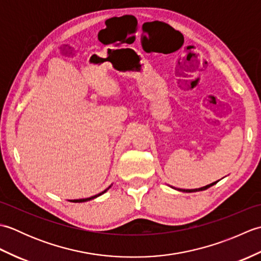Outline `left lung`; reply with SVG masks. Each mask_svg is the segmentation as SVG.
I'll use <instances>...</instances> for the list:
<instances>
[{"label": "left lung", "instance_id": "left-lung-1", "mask_svg": "<svg viewBox=\"0 0 261 261\" xmlns=\"http://www.w3.org/2000/svg\"><path fill=\"white\" fill-rule=\"evenodd\" d=\"M214 184H216V181L212 182V184H210V185H206V186H204V187H201V188H195V190H179V191H181V192H186V193H192V192H198V191H204V190H207V188H208V187H211V186H213Z\"/></svg>", "mask_w": 261, "mask_h": 261}]
</instances>
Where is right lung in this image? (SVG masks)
<instances>
[{"label":"right lung","instance_id":"add662e5","mask_svg":"<svg viewBox=\"0 0 261 261\" xmlns=\"http://www.w3.org/2000/svg\"><path fill=\"white\" fill-rule=\"evenodd\" d=\"M111 187V186H110ZM109 187V188H110ZM109 188H107V190L105 191H103L102 193H99V194H97V195H95V196H92V197H88V198H82V199H73V201H70V202H74V203H82V202H86V201H90V199H93V198H95V197H97V196H99V195H102V194H104L105 192H107Z\"/></svg>","mask_w":261,"mask_h":261}]
</instances>
